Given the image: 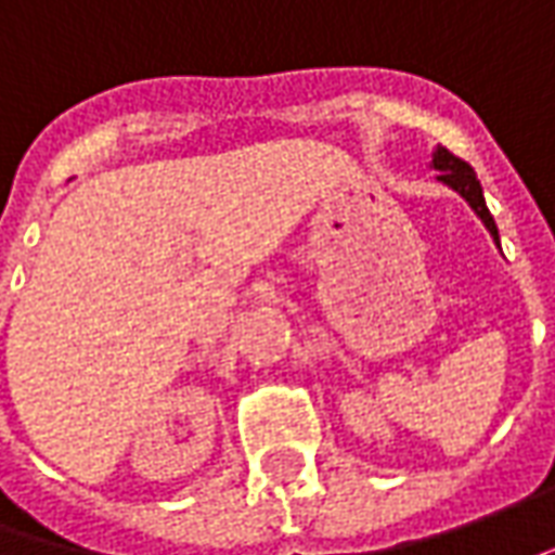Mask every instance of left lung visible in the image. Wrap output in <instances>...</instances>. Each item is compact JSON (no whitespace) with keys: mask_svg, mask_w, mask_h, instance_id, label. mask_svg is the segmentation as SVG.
Returning <instances> with one entry per match:
<instances>
[{"mask_svg":"<svg viewBox=\"0 0 555 555\" xmlns=\"http://www.w3.org/2000/svg\"><path fill=\"white\" fill-rule=\"evenodd\" d=\"M431 167L440 169V182L450 184L455 194H462L467 199V206L477 212V218L483 221L486 230L492 233V240L499 243V228H495V218L489 215V206H486L483 199V188H480V179H477V172L470 169V164H465L462 157H455L452 151L440 149L437 145L435 154H431Z\"/></svg>","mask_w":555,"mask_h":555,"instance_id":"obj_1","label":"left lung"}]
</instances>
